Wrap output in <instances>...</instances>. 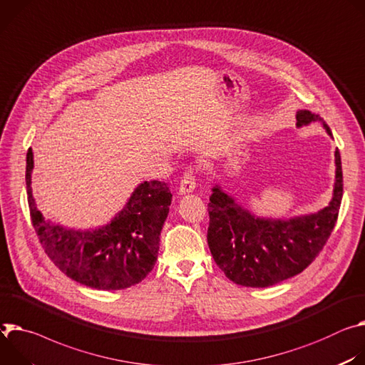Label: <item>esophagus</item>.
<instances>
[{
  "instance_id": "esophagus-1",
  "label": "esophagus",
  "mask_w": 365,
  "mask_h": 365,
  "mask_svg": "<svg viewBox=\"0 0 365 365\" xmlns=\"http://www.w3.org/2000/svg\"><path fill=\"white\" fill-rule=\"evenodd\" d=\"M194 188H195V171H194V167H188L182 174V178L180 182V192L181 194L192 192Z\"/></svg>"
}]
</instances>
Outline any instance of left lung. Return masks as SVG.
Masks as SVG:
<instances>
[{"mask_svg": "<svg viewBox=\"0 0 365 365\" xmlns=\"http://www.w3.org/2000/svg\"><path fill=\"white\" fill-rule=\"evenodd\" d=\"M297 126L320 120L317 114L297 111ZM335 188L328 207L290 220L261 219L242 209L220 187L210 195L207 244L229 279L245 287H269L306 269L329 239L342 201L344 180L341 155L335 152Z\"/></svg>", "mask_w": 365, "mask_h": 365, "instance_id": "left-lung-1", "label": "left lung"}]
</instances>
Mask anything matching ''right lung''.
Returning a JSON list of instances; mask_svg holds the SVG:
<instances>
[{"instance_id":"right-lung-1","label":"right lung","mask_w":365,"mask_h":365,"mask_svg":"<svg viewBox=\"0 0 365 365\" xmlns=\"http://www.w3.org/2000/svg\"><path fill=\"white\" fill-rule=\"evenodd\" d=\"M31 170L33 152L29 149L26 185L31 223L45 252L65 275L91 289L121 290L138 284L152 271L173 198L165 182H142L111 223L81 232L46 222L36 209Z\"/></svg>"}]
</instances>
